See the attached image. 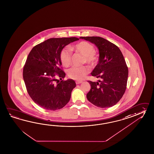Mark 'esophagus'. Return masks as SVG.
I'll use <instances>...</instances> for the list:
<instances>
[{"label":"esophagus","instance_id":"obj_1","mask_svg":"<svg viewBox=\"0 0 154 154\" xmlns=\"http://www.w3.org/2000/svg\"><path fill=\"white\" fill-rule=\"evenodd\" d=\"M82 81H77L76 82H75V83L77 84V85H79V84H81V83H82Z\"/></svg>","mask_w":154,"mask_h":154}]
</instances>
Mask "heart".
I'll list each match as a JSON object with an SVG mask.
<instances>
[{
    "label": "heart",
    "mask_w": 154,
    "mask_h": 154,
    "mask_svg": "<svg viewBox=\"0 0 154 154\" xmlns=\"http://www.w3.org/2000/svg\"><path fill=\"white\" fill-rule=\"evenodd\" d=\"M72 51L78 52L84 56L83 62L89 64H94L97 61V56L95 52V48L92 45L86 41H82L71 48ZM72 57V52L69 48H64L60 54V60L62 64L65 67L70 65ZM89 72L87 66L73 67L68 71V75L71 79L76 80H82Z\"/></svg>",
    "instance_id": "b5f03b06"
}]
</instances>
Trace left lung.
<instances>
[{
    "instance_id": "1",
    "label": "left lung",
    "mask_w": 154,
    "mask_h": 154,
    "mask_svg": "<svg viewBox=\"0 0 154 154\" xmlns=\"http://www.w3.org/2000/svg\"><path fill=\"white\" fill-rule=\"evenodd\" d=\"M95 45L99 50V61L91 75L98 82L88 81L91 88L87 98L94 106L109 108L116 105L127 88L128 69L119 48L106 39L97 36L81 37Z\"/></svg>"
}]
</instances>
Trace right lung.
<instances>
[{
    "instance_id": "1",
    "label": "right lung",
    "mask_w": 154,
    "mask_h": 154,
    "mask_svg": "<svg viewBox=\"0 0 154 154\" xmlns=\"http://www.w3.org/2000/svg\"><path fill=\"white\" fill-rule=\"evenodd\" d=\"M79 40L75 37L49 38L34 46L27 56L23 69L24 82L31 99L45 109H61L70 100L75 82L72 79L60 82L55 73L60 79L65 78L61 69V52L66 45Z\"/></svg>"
}]
</instances>
